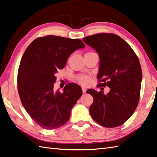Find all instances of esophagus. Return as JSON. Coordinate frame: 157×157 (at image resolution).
I'll list each match as a JSON object with an SVG mask.
<instances>
[{"mask_svg": "<svg viewBox=\"0 0 157 157\" xmlns=\"http://www.w3.org/2000/svg\"><path fill=\"white\" fill-rule=\"evenodd\" d=\"M82 91H83L84 93H86V88H84V87H82Z\"/></svg>", "mask_w": 157, "mask_h": 157, "instance_id": "34e87169", "label": "esophagus"}]
</instances>
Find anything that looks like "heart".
Wrapping results in <instances>:
<instances>
[{
  "mask_svg": "<svg viewBox=\"0 0 157 157\" xmlns=\"http://www.w3.org/2000/svg\"><path fill=\"white\" fill-rule=\"evenodd\" d=\"M78 79L82 84H84V85L88 84L89 83V81H90L89 77L86 75H79L78 77Z\"/></svg>",
  "mask_w": 157,
  "mask_h": 157,
  "instance_id": "heart-1",
  "label": "heart"
}]
</instances>
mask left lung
<instances>
[{"label": "left lung", "mask_w": 157, "mask_h": 157, "mask_svg": "<svg viewBox=\"0 0 157 157\" xmlns=\"http://www.w3.org/2000/svg\"><path fill=\"white\" fill-rule=\"evenodd\" d=\"M83 41L99 54L98 85L110 88L106 95L87 90L93 98L90 115L102 126H121L132 115L140 98L142 71L138 57L124 40L114 33H97Z\"/></svg>", "instance_id": "1"}]
</instances>
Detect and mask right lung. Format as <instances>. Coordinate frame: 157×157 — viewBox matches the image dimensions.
<instances>
[{
	"label": "right lung",
	"mask_w": 157,
	"mask_h": 157,
	"mask_svg": "<svg viewBox=\"0 0 157 157\" xmlns=\"http://www.w3.org/2000/svg\"><path fill=\"white\" fill-rule=\"evenodd\" d=\"M84 47L79 39L49 35L34 40L22 57L17 78L20 98L31 119L44 129L64 126L82 95L75 83L67 84L62 93L55 92L53 85L56 74L71 54Z\"/></svg>",
	"instance_id": "1"
}]
</instances>
